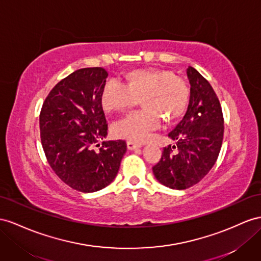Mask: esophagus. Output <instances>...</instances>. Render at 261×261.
<instances>
[{
    "label": "esophagus",
    "instance_id": "esophagus-1",
    "mask_svg": "<svg viewBox=\"0 0 261 261\" xmlns=\"http://www.w3.org/2000/svg\"><path fill=\"white\" fill-rule=\"evenodd\" d=\"M126 146H128L129 150H135V149H138V148H141L142 144L132 142V141H128V142H126Z\"/></svg>",
    "mask_w": 261,
    "mask_h": 261
}]
</instances>
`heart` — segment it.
<instances>
[{"label": "heart", "instance_id": "obj_1", "mask_svg": "<svg viewBox=\"0 0 261 261\" xmlns=\"http://www.w3.org/2000/svg\"><path fill=\"white\" fill-rule=\"evenodd\" d=\"M191 90L188 80L165 69H136L126 75V85L110 79L101 91L107 112H123L141 100L143 110L131 112L112 125L115 137L132 142H144L162 120L173 122L188 109Z\"/></svg>", "mask_w": 261, "mask_h": 261}]
</instances>
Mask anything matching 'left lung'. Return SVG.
Here are the masks:
<instances>
[{"label":"left lung","instance_id":"8db88e82","mask_svg":"<svg viewBox=\"0 0 261 261\" xmlns=\"http://www.w3.org/2000/svg\"><path fill=\"white\" fill-rule=\"evenodd\" d=\"M186 73L191 85L188 111L169 133L176 145L164 148L152 168L160 183L174 190L189 189L205 177L216 162L224 137L222 107L213 87L193 67Z\"/></svg>","mask_w":261,"mask_h":261}]
</instances>
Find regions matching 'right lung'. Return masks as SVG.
Listing matches in <instances>:
<instances>
[{"label": "right lung", "instance_id": "obj_1", "mask_svg": "<svg viewBox=\"0 0 261 261\" xmlns=\"http://www.w3.org/2000/svg\"><path fill=\"white\" fill-rule=\"evenodd\" d=\"M107 77L101 67L73 71L50 90L39 115L41 141L50 168L64 183L84 193L108 186L126 151L123 140L103 141L93 150L108 133L101 105Z\"/></svg>", "mask_w": 261, "mask_h": 261}]
</instances>
